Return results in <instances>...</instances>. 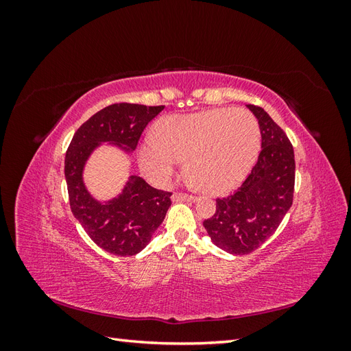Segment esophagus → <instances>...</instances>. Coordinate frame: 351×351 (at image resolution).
<instances>
[{"instance_id": "34e87169", "label": "esophagus", "mask_w": 351, "mask_h": 351, "mask_svg": "<svg viewBox=\"0 0 351 351\" xmlns=\"http://www.w3.org/2000/svg\"><path fill=\"white\" fill-rule=\"evenodd\" d=\"M173 202H195L196 197L192 195H183V193H174L171 196Z\"/></svg>"}]
</instances>
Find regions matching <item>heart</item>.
<instances>
[{
    "instance_id": "b5f03b06",
    "label": "heart",
    "mask_w": 351,
    "mask_h": 351,
    "mask_svg": "<svg viewBox=\"0 0 351 351\" xmlns=\"http://www.w3.org/2000/svg\"><path fill=\"white\" fill-rule=\"evenodd\" d=\"M259 123L246 110L217 108L159 120L156 137L145 136L139 164L152 183L167 184L184 161L190 182L209 193L237 187L256 161Z\"/></svg>"
}]
</instances>
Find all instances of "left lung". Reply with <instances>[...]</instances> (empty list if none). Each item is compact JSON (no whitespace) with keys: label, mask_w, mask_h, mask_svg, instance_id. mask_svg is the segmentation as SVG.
I'll return each instance as SVG.
<instances>
[{"label":"left lung","mask_w":351,"mask_h":351,"mask_svg":"<svg viewBox=\"0 0 351 351\" xmlns=\"http://www.w3.org/2000/svg\"><path fill=\"white\" fill-rule=\"evenodd\" d=\"M246 107L261 129L258 162L234 195L217 199L215 215L204 221L212 243L231 254H247L262 246L291 208L294 193L295 162L289 137L263 108Z\"/></svg>","instance_id":"obj_1"}]
</instances>
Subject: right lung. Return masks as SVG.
<instances>
[{
  "label": "right lung",
  "mask_w": 351,
  "mask_h": 351,
  "mask_svg": "<svg viewBox=\"0 0 351 351\" xmlns=\"http://www.w3.org/2000/svg\"><path fill=\"white\" fill-rule=\"evenodd\" d=\"M162 110L164 105L112 104L79 127L66 154L64 176L73 215L97 246L115 256H133L149 244L171 206V193L132 174L119 195L99 200L84 184V167L102 143L132 156L145 127Z\"/></svg>",
  "instance_id": "add662e5"
}]
</instances>
